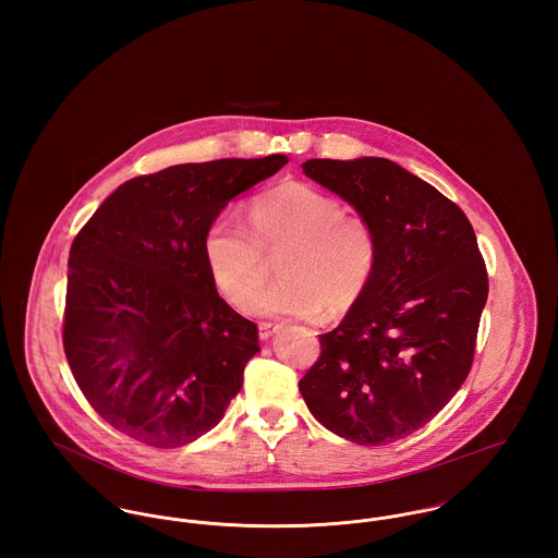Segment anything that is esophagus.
<instances>
[{
  "label": "esophagus",
  "instance_id": "obj_1",
  "mask_svg": "<svg viewBox=\"0 0 558 558\" xmlns=\"http://www.w3.org/2000/svg\"><path fill=\"white\" fill-rule=\"evenodd\" d=\"M279 330V324H275V322H262L259 324V339H270L275 332Z\"/></svg>",
  "mask_w": 558,
  "mask_h": 558
}]
</instances>
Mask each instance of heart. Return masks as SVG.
<instances>
[{"label": "heart", "mask_w": 558, "mask_h": 558, "mask_svg": "<svg viewBox=\"0 0 558 558\" xmlns=\"http://www.w3.org/2000/svg\"><path fill=\"white\" fill-rule=\"evenodd\" d=\"M251 228L223 213L204 234V257L219 292L246 307L263 282L262 247L289 251L280 258L281 282L260 293L251 310L262 316L312 318L324 310L337 318L369 288L378 264V236L361 217L318 189L290 182L257 197L248 208Z\"/></svg>", "instance_id": "b5f03b06"}]
</instances>
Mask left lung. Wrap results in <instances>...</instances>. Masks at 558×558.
I'll return each instance as SVG.
<instances>
[{"mask_svg": "<svg viewBox=\"0 0 558 558\" xmlns=\"http://www.w3.org/2000/svg\"><path fill=\"white\" fill-rule=\"evenodd\" d=\"M303 171L374 228L378 264L361 301L319 335L299 389L332 434L389 445L432 421L471 372L487 301L477 236L451 199L393 160L310 159Z\"/></svg>", "mask_w": 558, "mask_h": 558, "instance_id": "8db88e82", "label": "left lung"}]
</instances>
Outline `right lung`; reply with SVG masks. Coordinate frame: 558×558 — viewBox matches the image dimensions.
Wrapping results in <instances>:
<instances>
[{"instance_id":"add662e5","label":"right lung","mask_w":558,"mask_h":558,"mask_svg":"<svg viewBox=\"0 0 558 558\" xmlns=\"http://www.w3.org/2000/svg\"><path fill=\"white\" fill-rule=\"evenodd\" d=\"M286 155L173 165L118 186L71 246L64 352L118 432L159 449L210 432L259 352L257 326L217 292L204 234Z\"/></svg>"}]
</instances>
